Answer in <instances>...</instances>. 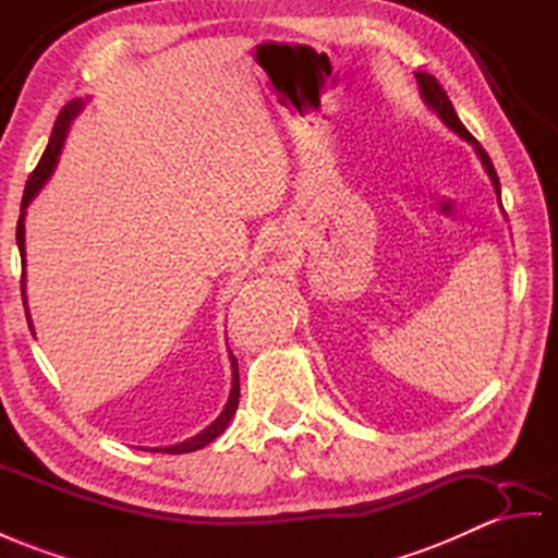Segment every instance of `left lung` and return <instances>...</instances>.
I'll list each match as a JSON object with an SVG mask.
<instances>
[{
    "mask_svg": "<svg viewBox=\"0 0 558 558\" xmlns=\"http://www.w3.org/2000/svg\"><path fill=\"white\" fill-rule=\"evenodd\" d=\"M415 77H417V87H420V96H422L424 106H426L428 110H432L434 116H436L442 124H446L450 132H454L457 136L464 138V141L469 143V146H474V150H476V155H478V160H481V165H483V169H485V174L490 177L493 189H495L497 199H499V179H497V171H495V167H493V162H490V157H488V153H485V150L481 148V143L466 132V126L460 122V118H457V112H454V108H452V104H450V98H448L446 89H442L440 84H438V80L432 77L428 73H415ZM499 207H502V199H499ZM502 211H505V209H502Z\"/></svg>",
    "mask_w": 558,
    "mask_h": 558,
    "instance_id": "left-lung-1",
    "label": "left lung"
}]
</instances>
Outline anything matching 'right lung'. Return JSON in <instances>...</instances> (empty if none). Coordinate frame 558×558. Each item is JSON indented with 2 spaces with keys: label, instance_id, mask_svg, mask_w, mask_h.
Returning <instances> with one entry per match:
<instances>
[{
  "label": "right lung",
  "instance_id": "obj_1",
  "mask_svg": "<svg viewBox=\"0 0 558 558\" xmlns=\"http://www.w3.org/2000/svg\"><path fill=\"white\" fill-rule=\"evenodd\" d=\"M84 98H75V101H70L63 106V110L59 112V118H56V124H53V132H51V138H49V146L45 150V155H41L39 165L35 167V171L31 174V179H27L25 183V193H23V203H21V219H19V226H16V242H19V252H21V264H23V278H21V292H23V306H25V318H27V325H31V332L35 335V327H33V318H31V308H27V294H25V211H27V205L33 203V199L37 197V193L45 189V183L51 179L53 169H56V162H59V155L63 150V143H65V136H68V130L70 124H73V120L80 116L82 108H84ZM231 373H233V384H231V393H228V401L221 410V415L214 420L207 428H203V432L195 434L193 438H185L181 442H177V446H165V448H150V452H169V454H183V452H193V450H199L205 448L207 442H211L217 436H221L226 432V426L231 424L235 410H238V401H240V377H238V361L235 355L231 353Z\"/></svg>",
  "mask_w": 558,
  "mask_h": 558
}]
</instances>
